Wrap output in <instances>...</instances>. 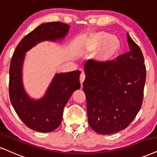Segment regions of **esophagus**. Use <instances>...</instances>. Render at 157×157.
I'll return each instance as SVG.
<instances>
[{"label":"esophagus","instance_id":"obj_1","mask_svg":"<svg viewBox=\"0 0 157 157\" xmlns=\"http://www.w3.org/2000/svg\"><path fill=\"white\" fill-rule=\"evenodd\" d=\"M85 77H86V75H85L84 72H82L80 75V82H81V84H82V83L84 82V79H85Z\"/></svg>","mask_w":157,"mask_h":157}]
</instances>
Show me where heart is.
Here are the masks:
<instances>
[{"mask_svg":"<svg viewBox=\"0 0 157 157\" xmlns=\"http://www.w3.org/2000/svg\"><path fill=\"white\" fill-rule=\"evenodd\" d=\"M108 35L105 33H100L94 38L92 44V46L94 49H96L100 44L103 43L107 39ZM119 41L117 38L111 37L106 43L105 46V55H111L116 53L119 49Z\"/></svg>","mask_w":157,"mask_h":157,"instance_id":"heart-1","label":"heart"}]
</instances>
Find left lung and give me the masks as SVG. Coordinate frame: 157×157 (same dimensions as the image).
I'll use <instances>...</instances> for the list:
<instances>
[{"mask_svg": "<svg viewBox=\"0 0 157 157\" xmlns=\"http://www.w3.org/2000/svg\"><path fill=\"white\" fill-rule=\"evenodd\" d=\"M129 51L113 60H89L83 82L91 128L109 135L127 128L140 111L146 78L144 57L127 34Z\"/></svg>", "mask_w": 157, "mask_h": 157, "instance_id": "obj_1", "label": "left lung"}]
</instances>
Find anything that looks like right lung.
<instances>
[{
  "mask_svg": "<svg viewBox=\"0 0 157 157\" xmlns=\"http://www.w3.org/2000/svg\"><path fill=\"white\" fill-rule=\"evenodd\" d=\"M69 27L61 22L41 24L21 40L11 57L9 87L11 105L23 123L37 132H49L59 127L64 108L73 92L81 86V71L55 75L44 98L33 100L26 94L22 84L25 54L40 41L62 39L67 35Z\"/></svg>",
  "mask_w": 157,
  "mask_h": 157,
  "instance_id": "add662e5",
  "label": "right lung"
}]
</instances>
